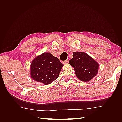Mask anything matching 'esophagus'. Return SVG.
<instances>
[{
    "label": "esophagus",
    "instance_id": "obj_1",
    "mask_svg": "<svg viewBox=\"0 0 122 122\" xmlns=\"http://www.w3.org/2000/svg\"><path fill=\"white\" fill-rule=\"evenodd\" d=\"M68 61H68V59H67V60H66V61H63V64H66V63H68Z\"/></svg>",
    "mask_w": 122,
    "mask_h": 122
}]
</instances>
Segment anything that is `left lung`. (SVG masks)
I'll return each instance as SVG.
<instances>
[{
    "label": "left lung",
    "mask_w": 122,
    "mask_h": 122,
    "mask_svg": "<svg viewBox=\"0 0 122 122\" xmlns=\"http://www.w3.org/2000/svg\"><path fill=\"white\" fill-rule=\"evenodd\" d=\"M69 64L74 68L76 76L80 81H88L98 74L99 64L84 52L76 51Z\"/></svg>",
    "instance_id": "obj_1"
}]
</instances>
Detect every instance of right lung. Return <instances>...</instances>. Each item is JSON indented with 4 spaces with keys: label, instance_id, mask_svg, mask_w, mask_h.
Listing matches in <instances>:
<instances>
[{
    "label": "right lung",
    "instance_id": "right-lung-1",
    "mask_svg": "<svg viewBox=\"0 0 122 122\" xmlns=\"http://www.w3.org/2000/svg\"><path fill=\"white\" fill-rule=\"evenodd\" d=\"M63 64L51 53H44L35 58L30 65V76L44 85L51 84L59 76Z\"/></svg>",
    "mask_w": 122,
    "mask_h": 122
}]
</instances>
